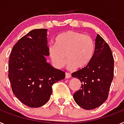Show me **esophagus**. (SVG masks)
Segmentation results:
<instances>
[{
	"label": "esophagus",
	"mask_w": 124,
	"mask_h": 124,
	"mask_svg": "<svg viewBox=\"0 0 124 124\" xmlns=\"http://www.w3.org/2000/svg\"><path fill=\"white\" fill-rule=\"evenodd\" d=\"M71 77V75L69 73H65V78H70Z\"/></svg>",
	"instance_id": "1"
}]
</instances>
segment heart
Wrapping results in <instances>:
<instances>
[{"instance_id":"1","label":"heart","mask_w":124,"mask_h":124,"mask_svg":"<svg viewBox=\"0 0 124 124\" xmlns=\"http://www.w3.org/2000/svg\"><path fill=\"white\" fill-rule=\"evenodd\" d=\"M55 44L50 45L48 50L52 63L58 68L64 65L65 58L68 68H83L93 56V39L81 32L73 31L64 32L57 37Z\"/></svg>"}]
</instances>
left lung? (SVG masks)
<instances>
[{"label": "left lung", "instance_id": "obj_1", "mask_svg": "<svg viewBox=\"0 0 124 124\" xmlns=\"http://www.w3.org/2000/svg\"><path fill=\"white\" fill-rule=\"evenodd\" d=\"M114 60L110 47L99 34L95 39L93 56L85 67L72 73L81 83L73 94L75 102L86 110L96 108L107 99L114 78Z\"/></svg>", "mask_w": 124, "mask_h": 124}]
</instances>
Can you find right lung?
I'll use <instances>...</instances> for the list:
<instances>
[{"label": "right lung", "mask_w": 124, "mask_h": 124, "mask_svg": "<svg viewBox=\"0 0 124 124\" xmlns=\"http://www.w3.org/2000/svg\"><path fill=\"white\" fill-rule=\"evenodd\" d=\"M46 29L32 30L14 46L9 61L12 90L29 107L43 106L50 98L52 86L65 78V73L47 63Z\"/></svg>", "instance_id": "add662e5"}]
</instances>
